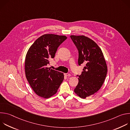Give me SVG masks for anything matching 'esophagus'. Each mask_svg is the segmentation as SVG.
I'll list each match as a JSON object with an SVG mask.
<instances>
[{
    "mask_svg": "<svg viewBox=\"0 0 130 130\" xmlns=\"http://www.w3.org/2000/svg\"><path fill=\"white\" fill-rule=\"evenodd\" d=\"M64 75H65V76H66V77H70V76H71V75H70V74H69V73H65Z\"/></svg>",
    "mask_w": 130,
    "mask_h": 130,
    "instance_id": "1",
    "label": "esophagus"
}]
</instances>
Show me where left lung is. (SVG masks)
<instances>
[{
    "label": "left lung",
    "mask_w": 130,
    "mask_h": 130,
    "mask_svg": "<svg viewBox=\"0 0 130 130\" xmlns=\"http://www.w3.org/2000/svg\"><path fill=\"white\" fill-rule=\"evenodd\" d=\"M79 52L78 64L85 65L79 82L74 89L80 98L94 95L101 87L106 76L107 68L101 49L92 40L84 35H70Z\"/></svg>",
    "instance_id": "8db88e82"
}]
</instances>
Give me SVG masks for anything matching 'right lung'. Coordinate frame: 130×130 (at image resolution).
Wrapping results in <instances>:
<instances>
[{"label":"right lung","mask_w":130,"mask_h":130,"mask_svg":"<svg viewBox=\"0 0 130 130\" xmlns=\"http://www.w3.org/2000/svg\"><path fill=\"white\" fill-rule=\"evenodd\" d=\"M66 39L64 35H43L34 42L27 53L26 77L34 91L41 97L48 98L56 94L64 80L63 73L50 69L47 65Z\"/></svg>","instance_id":"1"}]
</instances>
